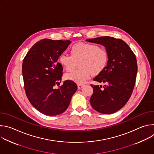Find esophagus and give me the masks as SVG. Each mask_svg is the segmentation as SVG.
I'll return each mask as SVG.
<instances>
[{
	"mask_svg": "<svg viewBox=\"0 0 154 154\" xmlns=\"http://www.w3.org/2000/svg\"><path fill=\"white\" fill-rule=\"evenodd\" d=\"M83 86H84V85H82V84H79V85H77L78 89H82Z\"/></svg>",
	"mask_w": 154,
	"mask_h": 154,
	"instance_id": "esophagus-1",
	"label": "esophagus"
}]
</instances>
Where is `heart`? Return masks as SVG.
Here are the masks:
<instances>
[{"label": "heart", "instance_id": "1", "mask_svg": "<svg viewBox=\"0 0 154 154\" xmlns=\"http://www.w3.org/2000/svg\"><path fill=\"white\" fill-rule=\"evenodd\" d=\"M70 54H62L58 61L68 72L72 71L79 63L78 70L68 74L65 78L78 84H82L91 75H97L106 68L108 61L107 51L95 44L79 42L73 45Z\"/></svg>", "mask_w": 154, "mask_h": 154}]
</instances>
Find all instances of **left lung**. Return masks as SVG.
Instances as JSON below:
<instances>
[{
    "mask_svg": "<svg viewBox=\"0 0 154 154\" xmlns=\"http://www.w3.org/2000/svg\"><path fill=\"white\" fill-rule=\"evenodd\" d=\"M86 41L103 45L108 54L106 68L93 79L107 85L103 88L91 85V105L99 113H114L126 104L133 92L138 69L135 55L120 39L106 36Z\"/></svg>",
    "mask_w": 154,
    "mask_h": 154,
    "instance_id": "8db88e82",
    "label": "left lung"
}]
</instances>
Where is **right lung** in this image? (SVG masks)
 Here are the masks:
<instances>
[{
	"mask_svg": "<svg viewBox=\"0 0 154 154\" xmlns=\"http://www.w3.org/2000/svg\"><path fill=\"white\" fill-rule=\"evenodd\" d=\"M71 41L44 39L33 46L23 63V76L27 97L41 113L56 116L66 110L77 85L65 80L61 82L63 67L57 60L67 49Z\"/></svg>",
	"mask_w": 154,
	"mask_h": 154,
	"instance_id": "obj_1",
	"label": "right lung"
}]
</instances>
